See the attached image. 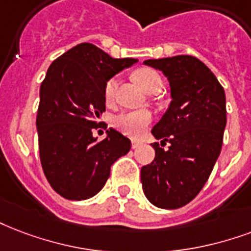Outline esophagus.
Listing matches in <instances>:
<instances>
[{
  "label": "esophagus",
  "instance_id": "34e87169",
  "mask_svg": "<svg viewBox=\"0 0 251 251\" xmlns=\"http://www.w3.org/2000/svg\"><path fill=\"white\" fill-rule=\"evenodd\" d=\"M142 145V141H138V139H131V147L133 149H137Z\"/></svg>",
  "mask_w": 251,
  "mask_h": 251
}]
</instances>
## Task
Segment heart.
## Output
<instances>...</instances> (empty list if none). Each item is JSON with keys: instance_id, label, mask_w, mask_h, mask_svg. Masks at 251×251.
<instances>
[{"instance_id": "1", "label": "heart", "mask_w": 251, "mask_h": 251, "mask_svg": "<svg viewBox=\"0 0 251 251\" xmlns=\"http://www.w3.org/2000/svg\"><path fill=\"white\" fill-rule=\"evenodd\" d=\"M134 80L138 83V85L143 91L147 92L150 88L162 84L159 74L151 68H142L134 74ZM118 77L114 76L109 79L105 84V99L106 101H112L114 99L116 91L118 87ZM152 121V116L147 110H127V112L120 113L114 117L113 124L120 131L130 137H139L141 134L147 129Z\"/></svg>"}]
</instances>
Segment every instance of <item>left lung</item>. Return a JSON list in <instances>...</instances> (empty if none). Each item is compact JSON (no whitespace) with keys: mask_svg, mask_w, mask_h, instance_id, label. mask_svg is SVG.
Returning a JSON list of instances; mask_svg holds the SVG:
<instances>
[{"mask_svg":"<svg viewBox=\"0 0 251 251\" xmlns=\"http://www.w3.org/2000/svg\"><path fill=\"white\" fill-rule=\"evenodd\" d=\"M162 71L172 101L151 133L155 158L141 170L143 192L151 204L177 209L202 189L221 152L226 125L223 85L198 57L177 55L145 60ZM170 143L167 151L160 147Z\"/></svg>","mask_w":251,"mask_h":251,"instance_id":"obj_1","label":"left lung"}]
</instances>
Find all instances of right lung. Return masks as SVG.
<instances>
[{
  "label": "right lung",
  "mask_w": 251,
  "mask_h": 251,
  "mask_svg": "<svg viewBox=\"0 0 251 251\" xmlns=\"http://www.w3.org/2000/svg\"><path fill=\"white\" fill-rule=\"evenodd\" d=\"M137 59H114L92 43H80L50 66L36 116L39 156L53 191L68 200L100 192L110 167L131 142L114 129L97 141L93 130L105 112V84Z\"/></svg>",
  "instance_id": "add662e5"
}]
</instances>
